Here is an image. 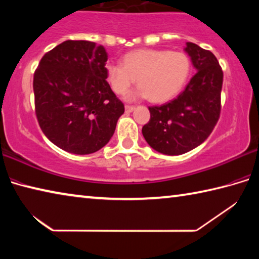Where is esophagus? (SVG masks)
Returning a JSON list of instances; mask_svg holds the SVG:
<instances>
[{
  "label": "esophagus",
  "instance_id": "esophagus-1",
  "mask_svg": "<svg viewBox=\"0 0 259 259\" xmlns=\"http://www.w3.org/2000/svg\"><path fill=\"white\" fill-rule=\"evenodd\" d=\"M124 108H125L126 113H131L135 109V106H131V105H125Z\"/></svg>",
  "mask_w": 259,
  "mask_h": 259
}]
</instances>
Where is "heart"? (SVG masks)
Returning a JSON list of instances; mask_svg holds the SVG:
<instances>
[{"label": "heart", "mask_w": 259, "mask_h": 259, "mask_svg": "<svg viewBox=\"0 0 259 259\" xmlns=\"http://www.w3.org/2000/svg\"><path fill=\"white\" fill-rule=\"evenodd\" d=\"M191 59L185 52L138 49L125 54L122 64L108 61L105 77L116 95H124L137 77L139 88L128 98L165 103L181 93L191 75Z\"/></svg>", "instance_id": "obj_1"}]
</instances>
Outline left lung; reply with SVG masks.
Masks as SVG:
<instances>
[{"instance_id":"1","label":"left lung","mask_w":259,"mask_h":259,"mask_svg":"<svg viewBox=\"0 0 259 259\" xmlns=\"http://www.w3.org/2000/svg\"><path fill=\"white\" fill-rule=\"evenodd\" d=\"M185 51L195 75L177 98L148 107L151 119L142 130L148 145L166 155H181L201 145L221 114L223 71L217 58L192 42L186 43Z\"/></svg>"}]
</instances>
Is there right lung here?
<instances>
[{
	"label": "right lung",
	"instance_id": "obj_1",
	"mask_svg": "<svg viewBox=\"0 0 259 259\" xmlns=\"http://www.w3.org/2000/svg\"><path fill=\"white\" fill-rule=\"evenodd\" d=\"M107 52L68 40L42 57L34 73L35 113L47 138L73 154H91L112 138L124 105L105 77Z\"/></svg>",
	"mask_w": 259,
	"mask_h": 259
}]
</instances>
